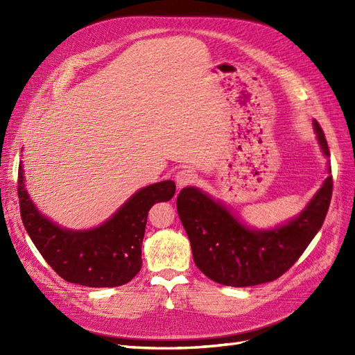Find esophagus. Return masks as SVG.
<instances>
[{"instance_id": "obj_1", "label": "esophagus", "mask_w": 355, "mask_h": 355, "mask_svg": "<svg viewBox=\"0 0 355 355\" xmlns=\"http://www.w3.org/2000/svg\"><path fill=\"white\" fill-rule=\"evenodd\" d=\"M197 173L194 170H191V168H182V170H179L178 171V175H176V182H178V185H179V188H182V187H187V185H191V184H194V182L197 180Z\"/></svg>"}]
</instances>
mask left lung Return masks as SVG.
<instances>
[{"mask_svg": "<svg viewBox=\"0 0 355 355\" xmlns=\"http://www.w3.org/2000/svg\"><path fill=\"white\" fill-rule=\"evenodd\" d=\"M314 128L321 151L330 157L324 132L317 121ZM331 189L329 175L297 218L268 231L244 227L227 207L194 187L179 192L176 206L198 270L219 284L249 287L274 282L292 268L323 225Z\"/></svg>", "mask_w": 355, "mask_h": 355, "instance_id": "1", "label": "left lung"}]
</instances>
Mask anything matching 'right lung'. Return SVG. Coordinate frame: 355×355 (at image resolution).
Listing matches in <instances>:
<instances>
[{
    "mask_svg": "<svg viewBox=\"0 0 355 355\" xmlns=\"http://www.w3.org/2000/svg\"><path fill=\"white\" fill-rule=\"evenodd\" d=\"M17 184L20 216L32 243L63 280L87 287L123 286L141 271L148 211L155 202L171 200L176 191L173 180L153 184L137 191L101 227L72 231L58 227L32 204L22 164Z\"/></svg>",
    "mask_w": 355,
    "mask_h": 355,
    "instance_id": "obj_1",
    "label": "right lung"
}]
</instances>
